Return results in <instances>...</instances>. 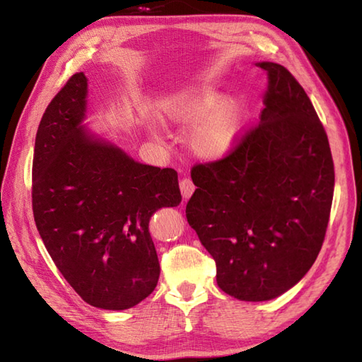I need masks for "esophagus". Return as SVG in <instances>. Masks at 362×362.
Listing matches in <instances>:
<instances>
[{
	"instance_id": "esophagus-1",
	"label": "esophagus",
	"mask_w": 362,
	"mask_h": 362,
	"mask_svg": "<svg viewBox=\"0 0 362 362\" xmlns=\"http://www.w3.org/2000/svg\"><path fill=\"white\" fill-rule=\"evenodd\" d=\"M194 183L191 182V179H182L180 180V193H182V197L185 199V201H188V199L193 196L194 193Z\"/></svg>"
}]
</instances>
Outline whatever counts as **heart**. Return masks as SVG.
Returning a JSON list of instances; mask_svg holds the SVG:
<instances>
[{
  "label": "heart",
  "instance_id": "b5f03b06",
  "mask_svg": "<svg viewBox=\"0 0 362 362\" xmlns=\"http://www.w3.org/2000/svg\"><path fill=\"white\" fill-rule=\"evenodd\" d=\"M158 118L173 126L194 124L188 144L194 156L216 161L232 152L247 119V107L240 98L221 99L216 91L193 87L161 98Z\"/></svg>",
  "mask_w": 362,
  "mask_h": 362
}]
</instances>
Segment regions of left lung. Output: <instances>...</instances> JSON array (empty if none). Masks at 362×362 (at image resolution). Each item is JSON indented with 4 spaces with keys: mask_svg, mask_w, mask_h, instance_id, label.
<instances>
[{
    "mask_svg": "<svg viewBox=\"0 0 362 362\" xmlns=\"http://www.w3.org/2000/svg\"><path fill=\"white\" fill-rule=\"evenodd\" d=\"M255 65L267 74L259 124L226 158L193 168L187 204L218 286L243 302L272 300L303 279L334 191L332 151L308 95L284 66Z\"/></svg>",
    "mask_w": 362,
    "mask_h": 362,
    "instance_id": "obj_1",
    "label": "left lung"
}]
</instances>
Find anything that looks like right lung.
Listing matches in <instances>:
<instances>
[{"label": "right lung", "instance_id": "1", "mask_svg": "<svg viewBox=\"0 0 362 362\" xmlns=\"http://www.w3.org/2000/svg\"><path fill=\"white\" fill-rule=\"evenodd\" d=\"M88 79L71 76L37 130L33 210L42 241L91 306L122 311L156 289L152 214L182 202L177 173L143 165L87 126Z\"/></svg>", "mask_w": 362, "mask_h": 362}]
</instances>
